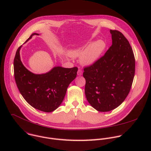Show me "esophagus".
<instances>
[{"label":"esophagus","mask_w":151,"mask_h":151,"mask_svg":"<svg viewBox=\"0 0 151 151\" xmlns=\"http://www.w3.org/2000/svg\"><path fill=\"white\" fill-rule=\"evenodd\" d=\"M83 70L81 69V68H79L78 70V72H77V74H78V75H79V76H81V75H83Z\"/></svg>","instance_id":"esophagus-1"}]
</instances>
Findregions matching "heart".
Instances as JSON below:
<instances>
[{"label":"heart","instance_id":"b5f03b06","mask_svg":"<svg viewBox=\"0 0 151 151\" xmlns=\"http://www.w3.org/2000/svg\"><path fill=\"white\" fill-rule=\"evenodd\" d=\"M105 47V43L102 41L99 40L84 48L77 49L73 51L72 54L75 57L82 56L81 60L83 63L86 65H91L99 58Z\"/></svg>","mask_w":151,"mask_h":151}]
</instances>
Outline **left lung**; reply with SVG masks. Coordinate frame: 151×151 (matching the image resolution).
I'll return each instance as SVG.
<instances>
[{
	"instance_id": "left-lung-1",
	"label": "left lung",
	"mask_w": 151,
	"mask_h": 151,
	"mask_svg": "<svg viewBox=\"0 0 151 151\" xmlns=\"http://www.w3.org/2000/svg\"><path fill=\"white\" fill-rule=\"evenodd\" d=\"M112 45L104 55L84 67L85 94L96 110H113L128 95L135 75V61L128 40L117 30H110Z\"/></svg>"
}]
</instances>
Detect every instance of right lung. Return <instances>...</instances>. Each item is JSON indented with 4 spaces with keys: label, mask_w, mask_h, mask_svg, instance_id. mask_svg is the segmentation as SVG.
<instances>
[{
    "label": "right lung",
    "mask_w": 151,
    "mask_h": 151,
    "mask_svg": "<svg viewBox=\"0 0 151 151\" xmlns=\"http://www.w3.org/2000/svg\"><path fill=\"white\" fill-rule=\"evenodd\" d=\"M34 35L38 34H32L28 40ZM21 47L17 49L14 60V73L17 88L25 101L32 107L42 111L52 112L62 103L68 85L76 76L78 67H55L45 74H34L21 62Z\"/></svg>",
    "instance_id": "obj_1"
}]
</instances>
